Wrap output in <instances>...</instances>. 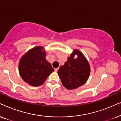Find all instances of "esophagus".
<instances>
[{
    "instance_id": "esophagus-1",
    "label": "esophagus",
    "mask_w": 121,
    "mask_h": 121,
    "mask_svg": "<svg viewBox=\"0 0 121 121\" xmlns=\"http://www.w3.org/2000/svg\"><path fill=\"white\" fill-rule=\"evenodd\" d=\"M58 70H59V68H56V69H55V71L57 72V71H58Z\"/></svg>"
}]
</instances>
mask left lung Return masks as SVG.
<instances>
[{
  "label": "left lung",
  "instance_id": "8db88e82",
  "mask_svg": "<svg viewBox=\"0 0 121 121\" xmlns=\"http://www.w3.org/2000/svg\"><path fill=\"white\" fill-rule=\"evenodd\" d=\"M78 55L76 59L74 56ZM90 73L89 64L83 54L74 50L67 61L57 71L63 86L68 90L75 89L82 86L88 80Z\"/></svg>",
  "mask_w": 121,
  "mask_h": 121
}]
</instances>
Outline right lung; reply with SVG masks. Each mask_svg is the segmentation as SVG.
Wrapping results in <instances>:
<instances>
[{"instance_id":"1","label":"right lung","mask_w":121,"mask_h":121,"mask_svg":"<svg viewBox=\"0 0 121 121\" xmlns=\"http://www.w3.org/2000/svg\"><path fill=\"white\" fill-rule=\"evenodd\" d=\"M43 47L37 46L26 52L21 58L19 73L23 80L33 86L43 84L47 77L54 71L45 59Z\"/></svg>"}]
</instances>
